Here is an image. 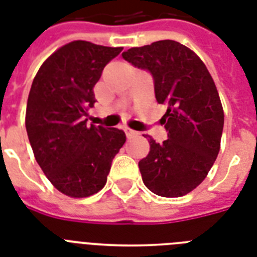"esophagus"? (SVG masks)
I'll return each instance as SVG.
<instances>
[{
  "label": "esophagus",
  "mask_w": 257,
  "mask_h": 257,
  "mask_svg": "<svg viewBox=\"0 0 257 257\" xmlns=\"http://www.w3.org/2000/svg\"><path fill=\"white\" fill-rule=\"evenodd\" d=\"M125 131V135H126V137L128 139H131V137H135L137 135L136 131H132V129H129V128H124Z\"/></svg>",
  "instance_id": "1"
}]
</instances>
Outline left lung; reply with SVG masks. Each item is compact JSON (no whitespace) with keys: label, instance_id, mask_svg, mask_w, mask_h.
<instances>
[{"label":"left lung","instance_id":"1","mask_svg":"<svg viewBox=\"0 0 257 257\" xmlns=\"http://www.w3.org/2000/svg\"><path fill=\"white\" fill-rule=\"evenodd\" d=\"M125 61L148 70L168 139L151 136L148 156L139 161L145 187L163 197H179L201 184L220 151L224 112L207 66L189 48L172 40L132 48Z\"/></svg>","mask_w":257,"mask_h":257}]
</instances>
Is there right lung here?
<instances>
[{
    "label": "right lung",
    "mask_w": 257,
    "mask_h": 257,
    "mask_svg": "<svg viewBox=\"0 0 257 257\" xmlns=\"http://www.w3.org/2000/svg\"><path fill=\"white\" fill-rule=\"evenodd\" d=\"M122 48L73 41L38 69L26 105V132L34 157L49 181L70 197L102 189L124 131L86 125L96 98L93 86Z\"/></svg>",
    "instance_id": "1"
}]
</instances>
